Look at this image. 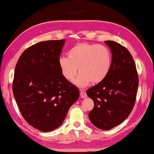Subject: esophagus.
I'll use <instances>...</instances> for the list:
<instances>
[{
	"instance_id": "1",
	"label": "esophagus",
	"mask_w": 154,
	"mask_h": 154,
	"mask_svg": "<svg viewBox=\"0 0 154 154\" xmlns=\"http://www.w3.org/2000/svg\"><path fill=\"white\" fill-rule=\"evenodd\" d=\"M80 96H81V98H85L87 97V94H86V92L85 91H81Z\"/></svg>"
}]
</instances>
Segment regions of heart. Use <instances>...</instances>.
Returning a JSON list of instances; mask_svg holds the SVG:
<instances>
[{
	"label": "heart",
	"mask_w": 154,
	"mask_h": 154,
	"mask_svg": "<svg viewBox=\"0 0 154 154\" xmlns=\"http://www.w3.org/2000/svg\"><path fill=\"white\" fill-rule=\"evenodd\" d=\"M67 57H60L59 67L63 77L74 81L79 87H85L91 83L98 84L105 79L109 72L112 56L109 49L102 45L81 42L74 45L67 52Z\"/></svg>",
	"instance_id": "b5f03b06"
}]
</instances>
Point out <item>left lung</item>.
Here are the masks:
<instances>
[{
  "mask_svg": "<svg viewBox=\"0 0 154 154\" xmlns=\"http://www.w3.org/2000/svg\"><path fill=\"white\" fill-rule=\"evenodd\" d=\"M104 42L112 52V67L105 79L88 88L87 94L94 104L89 119L100 129L109 130L125 120L133 110L138 77L128 50L116 42Z\"/></svg>",
  "mask_w": 154,
  "mask_h": 154,
  "instance_id": "8db88e82",
  "label": "left lung"
}]
</instances>
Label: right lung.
I'll return each instance as SVG.
<instances>
[{"label": "right lung", "mask_w": 154, "mask_h": 154, "mask_svg": "<svg viewBox=\"0 0 154 154\" xmlns=\"http://www.w3.org/2000/svg\"><path fill=\"white\" fill-rule=\"evenodd\" d=\"M65 39L40 42L21 55L14 71L12 89L21 115L42 132L58 128L79 91L62 75L58 60Z\"/></svg>", "instance_id": "right-lung-1"}]
</instances>
